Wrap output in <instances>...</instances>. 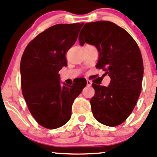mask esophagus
Here are the masks:
<instances>
[{
	"label": "esophagus",
	"instance_id": "34e87169",
	"mask_svg": "<svg viewBox=\"0 0 157 157\" xmlns=\"http://www.w3.org/2000/svg\"><path fill=\"white\" fill-rule=\"evenodd\" d=\"M87 85L88 87H91V85H92V82H91L90 80H87Z\"/></svg>",
	"mask_w": 157,
	"mask_h": 157
}]
</instances>
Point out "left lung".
<instances>
[{
  "mask_svg": "<svg viewBox=\"0 0 157 157\" xmlns=\"http://www.w3.org/2000/svg\"><path fill=\"white\" fill-rule=\"evenodd\" d=\"M98 51L96 67L110 77L107 87L93 84L94 96L90 105L98 121L114 127L126 120L133 111L142 90L144 67L136 42L114 23L100 21L84 24L78 37Z\"/></svg>",
  "mask_w": 157,
  "mask_h": 157,
  "instance_id": "1",
  "label": "left lung"
}]
</instances>
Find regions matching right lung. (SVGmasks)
<instances>
[{"label": "right lung", "instance_id": "add662e5", "mask_svg": "<svg viewBox=\"0 0 157 157\" xmlns=\"http://www.w3.org/2000/svg\"><path fill=\"white\" fill-rule=\"evenodd\" d=\"M82 24H56L26 46L20 71L22 93L38 124L56 129L71 117L74 99L87 85L84 78L70 86L60 82L59 72L67 65L65 54L75 44Z\"/></svg>", "mask_w": 157, "mask_h": 157}]
</instances>
